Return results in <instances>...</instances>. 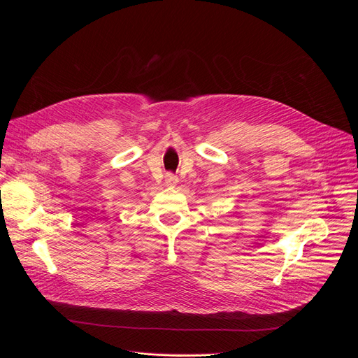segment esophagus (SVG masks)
I'll return each mask as SVG.
<instances>
[{"label": "esophagus", "instance_id": "obj_1", "mask_svg": "<svg viewBox=\"0 0 358 358\" xmlns=\"http://www.w3.org/2000/svg\"><path fill=\"white\" fill-rule=\"evenodd\" d=\"M178 183V178L173 175V173H167L166 175V185L167 187H175Z\"/></svg>", "mask_w": 358, "mask_h": 358}]
</instances>
